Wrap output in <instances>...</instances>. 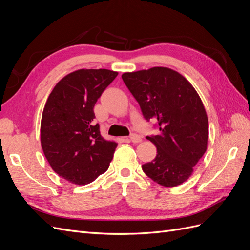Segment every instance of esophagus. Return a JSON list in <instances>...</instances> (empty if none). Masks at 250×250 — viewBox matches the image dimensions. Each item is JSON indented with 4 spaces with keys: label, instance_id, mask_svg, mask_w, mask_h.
<instances>
[{
    "label": "esophagus",
    "instance_id": "obj_1",
    "mask_svg": "<svg viewBox=\"0 0 250 250\" xmlns=\"http://www.w3.org/2000/svg\"><path fill=\"white\" fill-rule=\"evenodd\" d=\"M129 139H130V141H131L132 143H140V142H142V137H141L140 134H137V133L130 134Z\"/></svg>",
    "mask_w": 250,
    "mask_h": 250
}]
</instances>
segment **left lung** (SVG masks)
Segmentation results:
<instances>
[{
    "instance_id": "left-lung-1",
    "label": "left lung",
    "mask_w": 250,
    "mask_h": 250,
    "mask_svg": "<svg viewBox=\"0 0 250 250\" xmlns=\"http://www.w3.org/2000/svg\"><path fill=\"white\" fill-rule=\"evenodd\" d=\"M122 79L147 122L155 120L157 154L142 169L164 187L181 185L207 151L208 121L200 97L184 76L168 67L124 73Z\"/></svg>"
}]
</instances>
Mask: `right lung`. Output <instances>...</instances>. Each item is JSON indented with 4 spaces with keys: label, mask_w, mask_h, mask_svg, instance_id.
I'll return each mask as SVG.
<instances>
[{
    "label": "right lung",
    "mask_w": 250,
    "mask_h": 250,
    "mask_svg": "<svg viewBox=\"0 0 250 250\" xmlns=\"http://www.w3.org/2000/svg\"><path fill=\"white\" fill-rule=\"evenodd\" d=\"M117 76L105 69L75 71L57 83L44 105L41 124L44 156L72 184L92 183L109 167L118 144L101 135L94 106Z\"/></svg>",
    "instance_id": "obj_1"
}]
</instances>
